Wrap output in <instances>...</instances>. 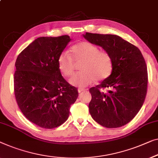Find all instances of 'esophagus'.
<instances>
[{
    "instance_id": "1",
    "label": "esophagus",
    "mask_w": 158,
    "mask_h": 158,
    "mask_svg": "<svg viewBox=\"0 0 158 158\" xmlns=\"http://www.w3.org/2000/svg\"><path fill=\"white\" fill-rule=\"evenodd\" d=\"M85 90V89H83V88H78V89H77V91H78L79 93H83V92H84Z\"/></svg>"
}]
</instances>
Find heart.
Returning <instances> with one entry per match:
<instances>
[{"instance_id":"b5f03b06","label":"heart","mask_w":158,"mask_h":158,"mask_svg":"<svg viewBox=\"0 0 158 158\" xmlns=\"http://www.w3.org/2000/svg\"><path fill=\"white\" fill-rule=\"evenodd\" d=\"M72 58L75 60H82L79 69L81 70L70 77L73 85L84 88L94 83L108 78L113 68L110 55L92 43L82 41L75 44L70 50ZM58 67L64 76L68 77L73 72L72 58L67 52H63L58 58Z\"/></svg>"}]
</instances>
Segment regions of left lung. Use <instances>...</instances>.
Masks as SVG:
<instances>
[{
	"label": "left lung",
	"mask_w": 158,
	"mask_h": 158,
	"mask_svg": "<svg viewBox=\"0 0 158 158\" xmlns=\"http://www.w3.org/2000/svg\"><path fill=\"white\" fill-rule=\"evenodd\" d=\"M83 37L110 55L113 68L108 78L90 88L91 117L108 128L126 125L134 118L147 94V66L136 46L120 36L86 33ZM107 88V94L100 90Z\"/></svg>",
	"instance_id": "obj_1"
}]
</instances>
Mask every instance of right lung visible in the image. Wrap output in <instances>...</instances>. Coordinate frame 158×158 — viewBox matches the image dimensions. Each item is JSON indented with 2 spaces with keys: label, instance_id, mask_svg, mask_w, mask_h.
Listing matches in <instances>:
<instances>
[{
  "label": "right lung",
  "instance_id": "1",
  "mask_svg": "<svg viewBox=\"0 0 158 158\" xmlns=\"http://www.w3.org/2000/svg\"><path fill=\"white\" fill-rule=\"evenodd\" d=\"M71 40L68 35L38 38L15 61L18 106L28 120L43 128L63 124L78 96L77 88L63 78L58 67V56Z\"/></svg>",
  "mask_w": 158,
  "mask_h": 158
}]
</instances>
